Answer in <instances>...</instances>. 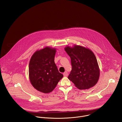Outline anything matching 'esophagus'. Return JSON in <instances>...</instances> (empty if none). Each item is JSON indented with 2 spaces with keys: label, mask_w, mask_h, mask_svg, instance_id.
<instances>
[{
  "label": "esophagus",
  "mask_w": 122,
  "mask_h": 122,
  "mask_svg": "<svg viewBox=\"0 0 122 122\" xmlns=\"http://www.w3.org/2000/svg\"><path fill=\"white\" fill-rule=\"evenodd\" d=\"M63 75H64V76L65 77H66V76H68V74L67 72L65 71V72L64 73Z\"/></svg>",
  "instance_id": "esophagus-1"
}]
</instances>
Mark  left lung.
<instances>
[{"instance_id":"8db88e82","label":"left lung","mask_w":122,"mask_h":122,"mask_svg":"<svg viewBox=\"0 0 122 122\" xmlns=\"http://www.w3.org/2000/svg\"><path fill=\"white\" fill-rule=\"evenodd\" d=\"M65 50L71 58L72 70L68 78L79 89L85 90L97 83L100 70L96 57L88 48L74 45Z\"/></svg>"}]
</instances>
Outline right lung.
I'll return each instance as SVG.
<instances>
[{
    "instance_id": "right-lung-1",
    "label": "right lung",
    "mask_w": 122,
    "mask_h": 122,
    "mask_svg": "<svg viewBox=\"0 0 122 122\" xmlns=\"http://www.w3.org/2000/svg\"><path fill=\"white\" fill-rule=\"evenodd\" d=\"M56 48L46 46L33 54L29 64V79L33 86L43 93H50L63 75L54 62Z\"/></svg>"
}]
</instances>
